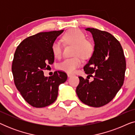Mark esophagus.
Segmentation results:
<instances>
[{
	"mask_svg": "<svg viewBox=\"0 0 135 135\" xmlns=\"http://www.w3.org/2000/svg\"><path fill=\"white\" fill-rule=\"evenodd\" d=\"M68 77H71V76H73V74H71V73H68Z\"/></svg>",
	"mask_w": 135,
	"mask_h": 135,
	"instance_id": "esophagus-1",
	"label": "esophagus"
}]
</instances>
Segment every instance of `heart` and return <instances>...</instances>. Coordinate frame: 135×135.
Returning <instances> with one entry per match:
<instances>
[{"mask_svg":"<svg viewBox=\"0 0 135 135\" xmlns=\"http://www.w3.org/2000/svg\"><path fill=\"white\" fill-rule=\"evenodd\" d=\"M66 42L75 46L73 55L74 57L67 58L60 62L57 66L58 69L66 73H73L82 64L83 58L89 57L92 53L93 47L91 42L86 40L85 34L79 29H71L66 32L63 36ZM53 54L56 58H60L62 55V45L60 40L54 41L51 47Z\"/></svg>","mask_w":135,"mask_h":135,"instance_id":"b5f03b06","label":"heart"}]
</instances>
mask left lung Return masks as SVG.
I'll return each instance as SVG.
<instances>
[{
  "label": "left lung",
  "mask_w": 135,
  "mask_h": 135,
  "mask_svg": "<svg viewBox=\"0 0 135 135\" xmlns=\"http://www.w3.org/2000/svg\"><path fill=\"white\" fill-rule=\"evenodd\" d=\"M85 30L91 33L95 47L84 68L87 79L79 77L76 93L83 103L99 108L111 101L123 85L126 61L120 44L112 34L89 27ZM90 76L94 78L91 82Z\"/></svg>",
  "instance_id": "left-lung-1"
}]
</instances>
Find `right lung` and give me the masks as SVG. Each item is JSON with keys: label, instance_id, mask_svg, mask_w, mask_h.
I'll return each instance as SVG.
<instances>
[{"label": "right lung", "instance_id": "1", "mask_svg": "<svg viewBox=\"0 0 135 135\" xmlns=\"http://www.w3.org/2000/svg\"><path fill=\"white\" fill-rule=\"evenodd\" d=\"M63 30L39 32L23 40L16 48L12 70L14 82L26 102L35 108H44L55 101L60 84L68 76L63 71H55L45 77L43 70L54 62L51 47Z\"/></svg>", "mask_w": 135, "mask_h": 135}]
</instances>
